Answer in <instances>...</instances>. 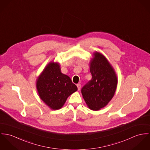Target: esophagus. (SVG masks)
Segmentation results:
<instances>
[{"instance_id":"obj_1","label":"esophagus","mask_w":150,"mask_h":150,"mask_svg":"<svg viewBox=\"0 0 150 150\" xmlns=\"http://www.w3.org/2000/svg\"><path fill=\"white\" fill-rule=\"evenodd\" d=\"M76 86H77V87H78V90H80L81 88V84H77Z\"/></svg>"}]
</instances>
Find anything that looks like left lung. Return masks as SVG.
Returning <instances> with one entry per match:
<instances>
[{
    "label": "left lung",
    "instance_id": "obj_1",
    "mask_svg": "<svg viewBox=\"0 0 150 150\" xmlns=\"http://www.w3.org/2000/svg\"><path fill=\"white\" fill-rule=\"evenodd\" d=\"M94 56L90 63L92 79L82 88L81 93L88 107L98 110L113 97L117 79L114 69L103 55L97 52Z\"/></svg>",
    "mask_w": 150,
    "mask_h": 150
}]
</instances>
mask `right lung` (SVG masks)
Wrapping results in <instances>:
<instances>
[{
	"label": "right lung",
	"instance_id": "obj_1",
	"mask_svg": "<svg viewBox=\"0 0 150 150\" xmlns=\"http://www.w3.org/2000/svg\"><path fill=\"white\" fill-rule=\"evenodd\" d=\"M37 88L40 98L53 110L60 109L78 90L70 78L61 72L58 63H50L39 76Z\"/></svg>",
	"mask_w": 150,
	"mask_h": 150
}]
</instances>
